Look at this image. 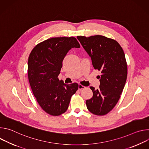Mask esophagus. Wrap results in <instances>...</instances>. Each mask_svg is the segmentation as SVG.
Returning <instances> with one entry per match:
<instances>
[{"mask_svg":"<svg viewBox=\"0 0 149 149\" xmlns=\"http://www.w3.org/2000/svg\"><path fill=\"white\" fill-rule=\"evenodd\" d=\"M86 87H85L84 86H82L81 84H79L78 85V90H82V89H84V88H85Z\"/></svg>","mask_w":149,"mask_h":149,"instance_id":"1","label":"esophagus"}]
</instances>
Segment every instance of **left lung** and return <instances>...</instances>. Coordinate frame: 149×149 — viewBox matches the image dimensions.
<instances>
[{
    "mask_svg": "<svg viewBox=\"0 0 149 149\" xmlns=\"http://www.w3.org/2000/svg\"><path fill=\"white\" fill-rule=\"evenodd\" d=\"M77 38L91 57L94 69L101 73L99 88L90 87L93 96L86 101L87 107L95 115H105L115 107L125 86L127 77L125 54L113 39L98 35Z\"/></svg>",
    "mask_w": 149,
    "mask_h": 149,
    "instance_id": "obj_1",
    "label": "left lung"
}]
</instances>
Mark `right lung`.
Returning <instances> with one entry per match:
<instances>
[{"instance_id":"right-lung-1","label":"right lung","mask_w":149,"mask_h":149,"mask_svg":"<svg viewBox=\"0 0 149 149\" xmlns=\"http://www.w3.org/2000/svg\"><path fill=\"white\" fill-rule=\"evenodd\" d=\"M72 48H80L74 37L52 38L40 42L31 51L28 63L30 86L37 102L47 113L59 116L68 109L78 84H65L58 77L62 61Z\"/></svg>"}]
</instances>
